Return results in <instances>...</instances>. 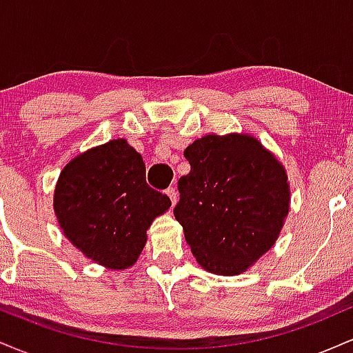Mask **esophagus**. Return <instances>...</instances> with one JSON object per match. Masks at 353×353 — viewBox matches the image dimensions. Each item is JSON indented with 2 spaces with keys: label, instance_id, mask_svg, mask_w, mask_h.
<instances>
[{
  "label": "esophagus",
  "instance_id": "34e87169",
  "mask_svg": "<svg viewBox=\"0 0 353 353\" xmlns=\"http://www.w3.org/2000/svg\"><path fill=\"white\" fill-rule=\"evenodd\" d=\"M165 194L169 196V199H171L172 205L177 204V199H179V194H177V189L176 188H169L168 190H165Z\"/></svg>",
  "mask_w": 353,
  "mask_h": 353
}]
</instances>
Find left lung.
Listing matches in <instances>:
<instances>
[{
  "label": "left lung",
  "instance_id": "1",
  "mask_svg": "<svg viewBox=\"0 0 353 353\" xmlns=\"http://www.w3.org/2000/svg\"><path fill=\"white\" fill-rule=\"evenodd\" d=\"M190 172L179 179L174 209L197 264L239 275L275 244L290 209L283 164L247 132L208 134L184 151Z\"/></svg>",
  "mask_w": 353,
  "mask_h": 353
}]
</instances>
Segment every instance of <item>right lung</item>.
Listing matches in <instances>:
<instances>
[{
  "label": "right lung",
  "instance_id": "obj_1",
  "mask_svg": "<svg viewBox=\"0 0 353 353\" xmlns=\"http://www.w3.org/2000/svg\"><path fill=\"white\" fill-rule=\"evenodd\" d=\"M63 234L84 257L111 270L136 264L156 217L171 208L145 182L143 156L125 139L81 152L64 165L52 197Z\"/></svg>",
  "mask_w": 353,
  "mask_h": 353
}]
</instances>
